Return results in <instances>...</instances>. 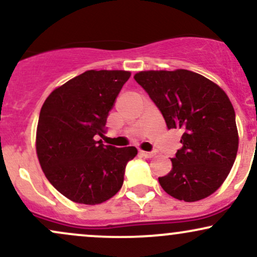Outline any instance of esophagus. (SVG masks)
I'll list each match as a JSON object with an SVG mask.
<instances>
[{"label":"esophagus","mask_w":257,"mask_h":257,"mask_svg":"<svg viewBox=\"0 0 257 257\" xmlns=\"http://www.w3.org/2000/svg\"><path fill=\"white\" fill-rule=\"evenodd\" d=\"M140 155L145 158H152L155 156V152H147V151H140Z\"/></svg>","instance_id":"1"}]
</instances>
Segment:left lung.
Returning a JSON list of instances; mask_svg holds the SVG:
<instances>
[{
    "mask_svg": "<svg viewBox=\"0 0 257 257\" xmlns=\"http://www.w3.org/2000/svg\"><path fill=\"white\" fill-rule=\"evenodd\" d=\"M166 119L168 129L184 132L173 168L158 178L162 188L179 200L197 202L223 184L237 157L238 129L227 94L199 73L179 69L135 73Z\"/></svg>",
    "mask_w": 257,
    "mask_h": 257,
    "instance_id": "1",
    "label": "left lung"
}]
</instances>
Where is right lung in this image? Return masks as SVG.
<instances>
[{"label": "right lung", "instance_id": "right-lung-1", "mask_svg": "<svg viewBox=\"0 0 257 257\" xmlns=\"http://www.w3.org/2000/svg\"><path fill=\"white\" fill-rule=\"evenodd\" d=\"M132 73L89 70L55 88L41 108L36 153L48 181L79 204L106 202L120 190L134 146L104 145L108 112Z\"/></svg>", "mask_w": 257, "mask_h": 257}]
</instances>
